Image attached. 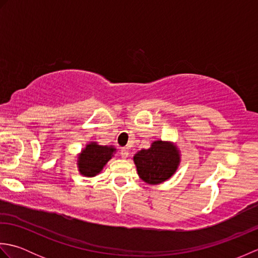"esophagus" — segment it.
<instances>
[{"label":"esophagus","instance_id":"1","mask_svg":"<svg viewBox=\"0 0 258 258\" xmlns=\"http://www.w3.org/2000/svg\"><path fill=\"white\" fill-rule=\"evenodd\" d=\"M128 155H130V152L127 151V149L120 150V156H122L123 158H127Z\"/></svg>","mask_w":258,"mask_h":258}]
</instances>
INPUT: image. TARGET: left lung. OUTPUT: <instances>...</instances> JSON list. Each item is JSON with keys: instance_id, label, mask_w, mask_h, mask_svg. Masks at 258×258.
I'll use <instances>...</instances> for the list:
<instances>
[{"instance_id": "8db88e82", "label": "left lung", "mask_w": 258, "mask_h": 258, "mask_svg": "<svg viewBox=\"0 0 258 258\" xmlns=\"http://www.w3.org/2000/svg\"><path fill=\"white\" fill-rule=\"evenodd\" d=\"M133 161L140 178L150 185H157L176 173L180 164V151L171 141L156 140L147 150L136 153Z\"/></svg>"}]
</instances>
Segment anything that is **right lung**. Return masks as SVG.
Segmentation results:
<instances>
[{"mask_svg": "<svg viewBox=\"0 0 258 258\" xmlns=\"http://www.w3.org/2000/svg\"><path fill=\"white\" fill-rule=\"evenodd\" d=\"M115 153L116 149L113 145H100L97 142H90L76 157L78 171L82 176L94 177L103 171Z\"/></svg>", "mask_w": 258, "mask_h": 258, "instance_id": "right-lung-1", "label": "right lung"}]
</instances>
